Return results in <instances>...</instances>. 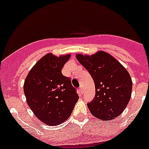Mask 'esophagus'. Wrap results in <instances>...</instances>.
<instances>
[{"instance_id":"1","label":"esophagus","mask_w":149,"mask_h":149,"mask_svg":"<svg viewBox=\"0 0 149 149\" xmlns=\"http://www.w3.org/2000/svg\"><path fill=\"white\" fill-rule=\"evenodd\" d=\"M83 93H84V89H83L82 86H80V88H79V93L81 95L83 94Z\"/></svg>"}]
</instances>
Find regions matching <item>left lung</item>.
Returning <instances> with one entry per match:
<instances>
[{"label": "left lung", "mask_w": 149, "mask_h": 149, "mask_svg": "<svg viewBox=\"0 0 149 149\" xmlns=\"http://www.w3.org/2000/svg\"><path fill=\"white\" fill-rule=\"evenodd\" d=\"M76 57L95 83V95L87 103L91 113L105 121L116 118L125 109L131 98L132 81L127 71L104 51L90 56L77 54Z\"/></svg>", "instance_id": "left-lung-1"}]
</instances>
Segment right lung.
<instances>
[{"label":"right lung","mask_w":149,"mask_h":149,"mask_svg":"<svg viewBox=\"0 0 149 149\" xmlns=\"http://www.w3.org/2000/svg\"><path fill=\"white\" fill-rule=\"evenodd\" d=\"M70 54L56 57L48 54L30 71L24 84L27 104L45 124L56 125L71 116L79 98L71 79L62 74Z\"/></svg>","instance_id":"right-lung-1"}]
</instances>
